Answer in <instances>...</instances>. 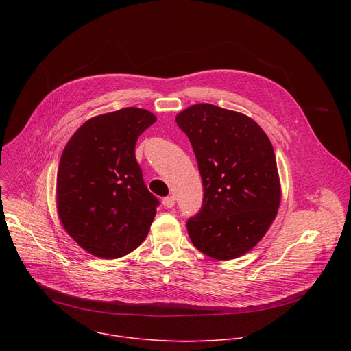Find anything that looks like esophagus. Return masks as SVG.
Segmentation results:
<instances>
[{
	"instance_id": "obj_1",
	"label": "esophagus",
	"mask_w": 351,
	"mask_h": 351,
	"mask_svg": "<svg viewBox=\"0 0 351 351\" xmlns=\"http://www.w3.org/2000/svg\"><path fill=\"white\" fill-rule=\"evenodd\" d=\"M175 203H176V199H175V197H173V195L165 197V198L162 199V204H164V207H165V208H172V207L175 206Z\"/></svg>"
}]
</instances>
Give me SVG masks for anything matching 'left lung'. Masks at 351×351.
<instances>
[{
    "label": "left lung",
    "instance_id": "8db88e82",
    "mask_svg": "<svg viewBox=\"0 0 351 351\" xmlns=\"http://www.w3.org/2000/svg\"><path fill=\"white\" fill-rule=\"evenodd\" d=\"M175 119L204 186L203 208L187 221L190 240L211 258H239L265 236L280 206L271 140L252 118L213 104H194Z\"/></svg>",
    "mask_w": 351,
    "mask_h": 351
}]
</instances>
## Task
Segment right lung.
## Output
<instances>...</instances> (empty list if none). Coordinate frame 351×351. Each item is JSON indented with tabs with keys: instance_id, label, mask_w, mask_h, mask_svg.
I'll use <instances>...</instances> for the list:
<instances>
[{
	"instance_id": "obj_1",
	"label": "right lung",
	"mask_w": 351,
	"mask_h": 351,
	"mask_svg": "<svg viewBox=\"0 0 351 351\" xmlns=\"http://www.w3.org/2000/svg\"><path fill=\"white\" fill-rule=\"evenodd\" d=\"M157 121L128 107L86 121L66 143L57 173V213L66 233L94 257L121 258L148 234L158 199L134 157L138 136Z\"/></svg>"
}]
</instances>
